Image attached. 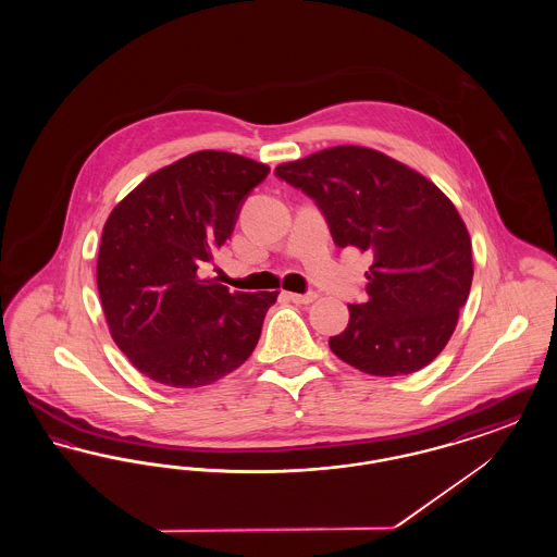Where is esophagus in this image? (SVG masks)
<instances>
[{
    "instance_id": "esophagus-1",
    "label": "esophagus",
    "mask_w": 557,
    "mask_h": 557,
    "mask_svg": "<svg viewBox=\"0 0 557 557\" xmlns=\"http://www.w3.org/2000/svg\"><path fill=\"white\" fill-rule=\"evenodd\" d=\"M288 298H290L292 302H296V305H309V302H313L318 298V294L315 292H307V294L288 292Z\"/></svg>"
}]
</instances>
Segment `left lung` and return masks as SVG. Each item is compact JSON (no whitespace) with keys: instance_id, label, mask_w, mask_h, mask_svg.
I'll return each instance as SVG.
<instances>
[{"instance_id":"8db88e82","label":"left lung","mask_w":557,"mask_h":557,"mask_svg":"<svg viewBox=\"0 0 557 557\" xmlns=\"http://www.w3.org/2000/svg\"><path fill=\"white\" fill-rule=\"evenodd\" d=\"M325 214L341 246L370 250L368 300L348 305L332 352L371 375L422 370L447 346L472 288V239L422 173L363 146H334L275 166Z\"/></svg>"}]
</instances>
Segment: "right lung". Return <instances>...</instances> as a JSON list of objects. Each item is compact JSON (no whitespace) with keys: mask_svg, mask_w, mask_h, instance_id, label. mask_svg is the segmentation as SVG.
Returning <instances> with one entry per match:
<instances>
[{"mask_svg":"<svg viewBox=\"0 0 557 557\" xmlns=\"http://www.w3.org/2000/svg\"><path fill=\"white\" fill-rule=\"evenodd\" d=\"M267 173L263 162L200 150L148 175L108 214L96 269L102 309L112 341L150 380L198 388L252 355L280 292H230L200 267Z\"/></svg>","mask_w":557,"mask_h":557,"instance_id":"add662e5","label":"right lung"}]
</instances>
